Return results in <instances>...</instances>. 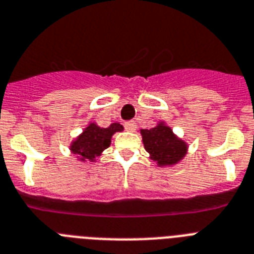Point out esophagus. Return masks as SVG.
Returning <instances> with one entry per match:
<instances>
[{"label": "esophagus", "instance_id": "1", "mask_svg": "<svg viewBox=\"0 0 254 254\" xmlns=\"http://www.w3.org/2000/svg\"><path fill=\"white\" fill-rule=\"evenodd\" d=\"M125 129L127 131H134L137 129V124L134 123V121H127V123H125Z\"/></svg>", "mask_w": 254, "mask_h": 254}]
</instances>
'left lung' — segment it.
Instances as JSON below:
<instances>
[{"instance_id": "1", "label": "left lung", "mask_w": 254, "mask_h": 254, "mask_svg": "<svg viewBox=\"0 0 254 254\" xmlns=\"http://www.w3.org/2000/svg\"><path fill=\"white\" fill-rule=\"evenodd\" d=\"M144 150L157 167H174L187 155L189 144L177 134L165 121H159L152 129H140Z\"/></svg>"}]
</instances>
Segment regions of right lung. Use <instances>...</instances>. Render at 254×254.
Masks as SVG:
<instances>
[{
  "mask_svg": "<svg viewBox=\"0 0 254 254\" xmlns=\"http://www.w3.org/2000/svg\"><path fill=\"white\" fill-rule=\"evenodd\" d=\"M124 127L119 123L111 124L108 127H99L95 121H90L69 144V151L81 163H94L111 144L112 135L123 131Z\"/></svg>",
  "mask_w": 254,
  "mask_h": 254,
  "instance_id": "1",
  "label": "right lung"
}]
</instances>
